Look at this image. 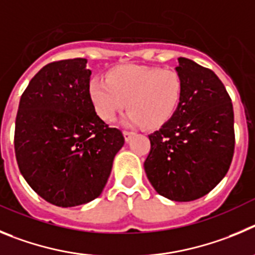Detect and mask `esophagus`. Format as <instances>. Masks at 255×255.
Here are the masks:
<instances>
[{"label": "esophagus", "instance_id": "obj_1", "mask_svg": "<svg viewBox=\"0 0 255 255\" xmlns=\"http://www.w3.org/2000/svg\"><path fill=\"white\" fill-rule=\"evenodd\" d=\"M123 136H125L126 142H129L130 138H132V137L134 136V133H133V132H128V130H125V132H123Z\"/></svg>", "mask_w": 255, "mask_h": 255}]
</instances>
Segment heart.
Listing matches in <instances>:
<instances>
[{
  "instance_id": "obj_1",
  "label": "heart",
  "mask_w": 255,
  "mask_h": 255,
  "mask_svg": "<svg viewBox=\"0 0 255 255\" xmlns=\"http://www.w3.org/2000/svg\"><path fill=\"white\" fill-rule=\"evenodd\" d=\"M107 77H93L88 88L96 114L107 122L114 121L128 103L126 125L161 128L182 103L184 85L175 70L125 65L112 68Z\"/></svg>"
}]
</instances>
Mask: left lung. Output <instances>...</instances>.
Segmentation results:
<instances>
[{
  "mask_svg": "<svg viewBox=\"0 0 255 255\" xmlns=\"http://www.w3.org/2000/svg\"><path fill=\"white\" fill-rule=\"evenodd\" d=\"M182 103L170 122L148 138L144 171L160 196L189 202L206 196L222 180L234 155V111L216 73L192 59L178 58Z\"/></svg>",
  "mask_w": 255,
  "mask_h": 255,
  "instance_id": "8db88e82",
  "label": "left lung"
}]
</instances>
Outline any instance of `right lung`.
Segmentation results:
<instances>
[{
	"mask_svg": "<svg viewBox=\"0 0 255 255\" xmlns=\"http://www.w3.org/2000/svg\"><path fill=\"white\" fill-rule=\"evenodd\" d=\"M88 59L52 62L29 82L15 125L20 173L35 193L58 207L102 194L125 137L96 114L89 98Z\"/></svg>",
	"mask_w": 255,
	"mask_h": 255,
	"instance_id": "add662e5",
	"label": "right lung"
}]
</instances>
